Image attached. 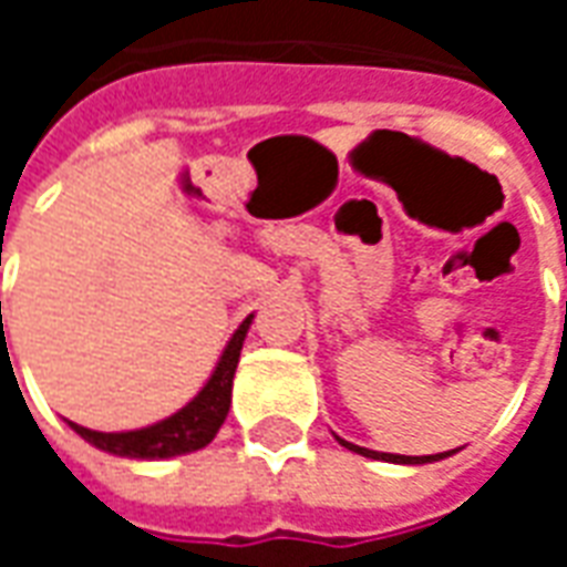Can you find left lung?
I'll return each instance as SVG.
<instances>
[{
  "label": "left lung",
  "mask_w": 567,
  "mask_h": 567,
  "mask_svg": "<svg viewBox=\"0 0 567 567\" xmlns=\"http://www.w3.org/2000/svg\"><path fill=\"white\" fill-rule=\"evenodd\" d=\"M343 443L346 450L358 452V455H364V458H377V462H392V464H431V462H440V458H450L452 452H437V455H394V452H377V450H368V446H355V443H349V440L337 437Z\"/></svg>",
  "instance_id": "1"
}]
</instances>
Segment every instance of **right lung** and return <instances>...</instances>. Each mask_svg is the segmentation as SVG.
Listing matches in <instances>:
<instances>
[{
    "instance_id": "obj_1",
    "label": "right lung",
    "mask_w": 567,
    "mask_h": 567,
    "mask_svg": "<svg viewBox=\"0 0 567 567\" xmlns=\"http://www.w3.org/2000/svg\"><path fill=\"white\" fill-rule=\"evenodd\" d=\"M251 319L255 316H248L236 328L234 337L224 346L221 358H218V364L212 370L206 385L173 416L161 419V422H154L148 427L109 431V434L75 425V422H69V427L79 437L93 443L96 450L112 452V455H121V458H142V462H161V458H173V455H185V452H197L203 446H209L215 434H218V427L224 425V419H227V410H230L234 373L236 364H239L243 343H246V333L251 328Z\"/></svg>"
}]
</instances>
